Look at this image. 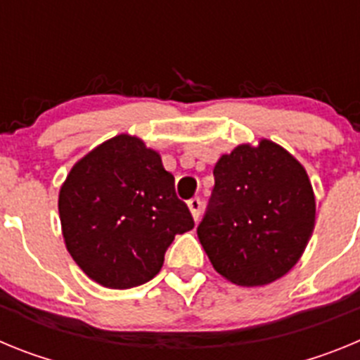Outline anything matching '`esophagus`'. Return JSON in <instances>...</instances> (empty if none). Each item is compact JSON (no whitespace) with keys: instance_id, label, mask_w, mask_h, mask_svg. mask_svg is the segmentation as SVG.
Returning <instances> with one entry per match:
<instances>
[{"instance_id":"esophagus-1","label":"esophagus","mask_w":360,"mask_h":360,"mask_svg":"<svg viewBox=\"0 0 360 360\" xmlns=\"http://www.w3.org/2000/svg\"><path fill=\"white\" fill-rule=\"evenodd\" d=\"M202 205L203 202L200 198H191L189 202H187V207H189L191 214H193V218H195L196 221H198L200 214H202Z\"/></svg>"}]
</instances>
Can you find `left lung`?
<instances>
[{
  "mask_svg": "<svg viewBox=\"0 0 360 360\" xmlns=\"http://www.w3.org/2000/svg\"><path fill=\"white\" fill-rule=\"evenodd\" d=\"M316 224V196L304 167L263 139L241 144L214 165V189L198 225L212 266L234 285L262 287L303 256Z\"/></svg>",
  "mask_w": 360,
  "mask_h": 360,
  "instance_id": "obj_1",
  "label": "left lung"
}]
</instances>
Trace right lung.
<instances>
[{"label": "right lung", "instance_id": "1", "mask_svg": "<svg viewBox=\"0 0 360 360\" xmlns=\"http://www.w3.org/2000/svg\"><path fill=\"white\" fill-rule=\"evenodd\" d=\"M59 218L73 262L119 290L155 278L174 236L195 227L160 155L131 135L113 136L73 165L59 191Z\"/></svg>", "mask_w": 360, "mask_h": 360}]
</instances>
